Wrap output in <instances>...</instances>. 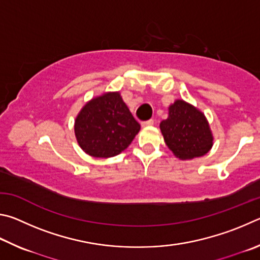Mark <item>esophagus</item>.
Returning a JSON list of instances; mask_svg holds the SVG:
<instances>
[{
  "mask_svg": "<svg viewBox=\"0 0 260 260\" xmlns=\"http://www.w3.org/2000/svg\"><path fill=\"white\" fill-rule=\"evenodd\" d=\"M154 124V121L153 120H148V121H144L142 122V126H151Z\"/></svg>",
  "mask_w": 260,
  "mask_h": 260,
  "instance_id": "34e87169",
  "label": "esophagus"
}]
</instances>
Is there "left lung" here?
<instances>
[{"label":"left lung","mask_w":260,"mask_h":260,"mask_svg":"<svg viewBox=\"0 0 260 260\" xmlns=\"http://www.w3.org/2000/svg\"><path fill=\"white\" fill-rule=\"evenodd\" d=\"M160 129L167 146L180 160L203 156L212 147L213 137L204 114L184 100L171 105Z\"/></svg>","instance_id":"obj_1"}]
</instances>
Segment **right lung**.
<instances>
[{
	"label": "right lung",
	"instance_id": "obj_1",
	"mask_svg": "<svg viewBox=\"0 0 260 260\" xmlns=\"http://www.w3.org/2000/svg\"><path fill=\"white\" fill-rule=\"evenodd\" d=\"M80 147L93 157H112L129 146L140 124L135 120L120 92H107L91 99L75 120Z\"/></svg>",
	"mask_w": 260,
	"mask_h": 260
}]
</instances>
